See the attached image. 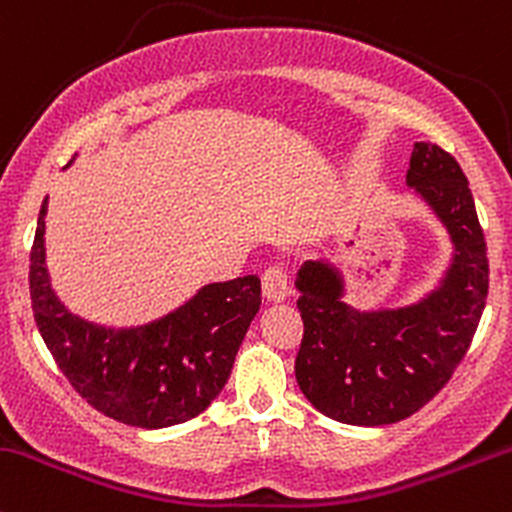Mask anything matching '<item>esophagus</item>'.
<instances>
[{
    "label": "esophagus",
    "instance_id": "esophagus-1",
    "mask_svg": "<svg viewBox=\"0 0 512 512\" xmlns=\"http://www.w3.org/2000/svg\"><path fill=\"white\" fill-rule=\"evenodd\" d=\"M261 286H263V298L273 300V303H281V300H286L288 293H291L288 273L278 266L266 268V273H263L261 278Z\"/></svg>",
    "mask_w": 512,
    "mask_h": 512
}]
</instances>
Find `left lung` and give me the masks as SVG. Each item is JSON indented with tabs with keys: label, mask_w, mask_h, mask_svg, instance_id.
I'll return each instance as SVG.
<instances>
[{
	"label": "left lung",
	"mask_w": 512,
	"mask_h": 512,
	"mask_svg": "<svg viewBox=\"0 0 512 512\" xmlns=\"http://www.w3.org/2000/svg\"><path fill=\"white\" fill-rule=\"evenodd\" d=\"M407 187L449 234L453 254L434 291L404 308L357 310L328 261L295 276L305 333L295 357L300 392L320 414L382 426L419 412L466 355L486 308L488 258L468 179L446 150L414 142Z\"/></svg>",
	"instance_id": "8db88e82"
}]
</instances>
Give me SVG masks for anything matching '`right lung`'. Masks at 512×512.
<instances>
[{"label": "right lung", "instance_id": "right-lung-1", "mask_svg": "<svg viewBox=\"0 0 512 512\" xmlns=\"http://www.w3.org/2000/svg\"><path fill=\"white\" fill-rule=\"evenodd\" d=\"M46 209L44 199L31 246V308L73 389L100 414L140 429H165L202 414L224 389L261 308L258 276L202 286L152 323L105 328L73 315L51 288Z\"/></svg>", "mask_w": 512, "mask_h": 512}]
</instances>
